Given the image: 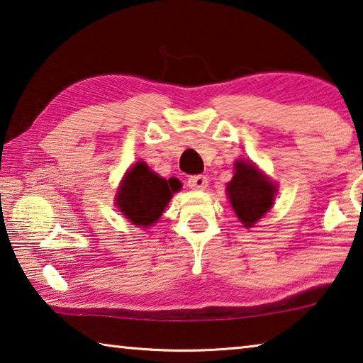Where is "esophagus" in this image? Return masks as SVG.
Masks as SVG:
<instances>
[{"mask_svg":"<svg viewBox=\"0 0 363 363\" xmlns=\"http://www.w3.org/2000/svg\"><path fill=\"white\" fill-rule=\"evenodd\" d=\"M188 186L191 189H206L208 186V180L206 175H193L188 178Z\"/></svg>","mask_w":363,"mask_h":363,"instance_id":"1","label":"esophagus"}]
</instances>
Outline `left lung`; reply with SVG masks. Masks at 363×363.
Here are the masks:
<instances>
[{"label": "left lung", "instance_id": "obj_1", "mask_svg": "<svg viewBox=\"0 0 363 363\" xmlns=\"http://www.w3.org/2000/svg\"><path fill=\"white\" fill-rule=\"evenodd\" d=\"M234 169L233 180L226 186L228 198L242 225L252 228L274 206L277 186L250 161H236Z\"/></svg>", "mask_w": 363, "mask_h": 363}]
</instances>
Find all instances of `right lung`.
<instances>
[{
  "label": "right lung",
  "instance_id": "add662e5",
  "mask_svg": "<svg viewBox=\"0 0 363 363\" xmlns=\"http://www.w3.org/2000/svg\"><path fill=\"white\" fill-rule=\"evenodd\" d=\"M177 178L159 177L143 161L127 170L116 193V206L124 217L137 226H151L164 213L174 193L180 191Z\"/></svg>",
  "mask_w": 363,
  "mask_h": 363
}]
</instances>
